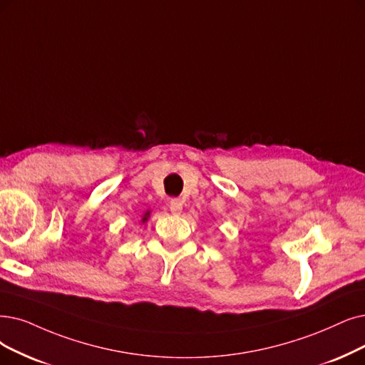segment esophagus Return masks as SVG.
<instances>
[{"instance_id":"esophagus-1","label":"esophagus","mask_w":365,"mask_h":365,"mask_svg":"<svg viewBox=\"0 0 365 365\" xmlns=\"http://www.w3.org/2000/svg\"><path fill=\"white\" fill-rule=\"evenodd\" d=\"M169 210L172 214H180L182 211V200L180 197H173L169 200Z\"/></svg>"}]
</instances>
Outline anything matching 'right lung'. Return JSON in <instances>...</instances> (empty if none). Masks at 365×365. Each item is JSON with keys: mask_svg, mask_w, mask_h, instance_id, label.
Returning <instances> with one entry per match:
<instances>
[{"mask_svg": "<svg viewBox=\"0 0 365 365\" xmlns=\"http://www.w3.org/2000/svg\"><path fill=\"white\" fill-rule=\"evenodd\" d=\"M148 215H150V212H147V214H145V215H143V220H142V222H145V220H147V218H148Z\"/></svg>", "mask_w": 365, "mask_h": 365, "instance_id": "obj_1", "label": "right lung"}]
</instances>
